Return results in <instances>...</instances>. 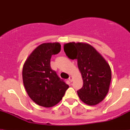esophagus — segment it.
<instances>
[{"label":"esophagus","mask_w":130,"mask_h":130,"mask_svg":"<svg viewBox=\"0 0 130 130\" xmlns=\"http://www.w3.org/2000/svg\"><path fill=\"white\" fill-rule=\"evenodd\" d=\"M69 82H71L73 81V77H71V76H70V77H69Z\"/></svg>","instance_id":"34e87169"}]
</instances>
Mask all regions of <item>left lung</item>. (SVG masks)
I'll return each mask as SVG.
<instances>
[{
  "instance_id": "obj_1",
  "label": "left lung",
  "mask_w": 130,
  "mask_h": 130,
  "mask_svg": "<svg viewBox=\"0 0 130 130\" xmlns=\"http://www.w3.org/2000/svg\"><path fill=\"white\" fill-rule=\"evenodd\" d=\"M69 58L77 60L83 78V87L77 91L80 100L89 105L102 102L109 91L111 72L109 64L89 44L69 43L64 45Z\"/></svg>"
}]
</instances>
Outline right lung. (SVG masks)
I'll return each instance as SVG.
<instances>
[{"instance_id": "obj_1", "label": "right lung", "mask_w": 130, "mask_h": 130, "mask_svg": "<svg viewBox=\"0 0 130 130\" xmlns=\"http://www.w3.org/2000/svg\"><path fill=\"white\" fill-rule=\"evenodd\" d=\"M59 43H43L26 60L23 79L30 98L39 105L51 107L62 100L69 85L51 67V58L59 53Z\"/></svg>"}]
</instances>
